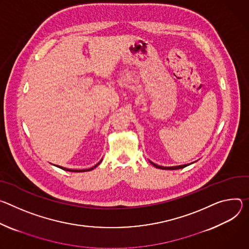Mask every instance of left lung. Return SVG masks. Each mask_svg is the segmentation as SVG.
I'll return each mask as SVG.
<instances>
[{
  "instance_id": "8db88e82",
  "label": "left lung",
  "mask_w": 249,
  "mask_h": 249,
  "mask_svg": "<svg viewBox=\"0 0 249 249\" xmlns=\"http://www.w3.org/2000/svg\"><path fill=\"white\" fill-rule=\"evenodd\" d=\"M149 162L153 165L154 167L159 168V169H164V170H177V169H182V168H184V167H186V166H189V165L194 163V162H193V163H190V164H183V165H178V166H169V167H167V166H160V165H157V164L153 163V162L150 161V160H149Z\"/></svg>"
}]
</instances>
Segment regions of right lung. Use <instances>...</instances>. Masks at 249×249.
Listing matches in <instances>:
<instances>
[{
  "label": "right lung",
  "mask_w": 249,
  "mask_h": 249,
  "mask_svg": "<svg viewBox=\"0 0 249 249\" xmlns=\"http://www.w3.org/2000/svg\"><path fill=\"white\" fill-rule=\"evenodd\" d=\"M103 161V158L100 160V162H98L95 166H93V167H91V168H88V169H79V170H77V169H69V168H65V167H63V166H59V165H55V164H52V165H54V166H56V167H58V168H60V169H62V170H65V171H69V172H87V171H91V170H93V169H95L98 165L101 163Z\"/></svg>",
  "instance_id": "obj_1"
}]
</instances>
